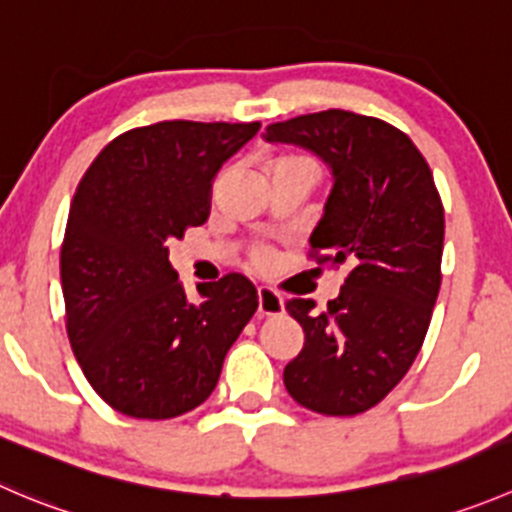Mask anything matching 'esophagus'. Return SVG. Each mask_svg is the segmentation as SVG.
Masks as SVG:
<instances>
[{
    "label": "esophagus",
    "mask_w": 512,
    "mask_h": 512,
    "mask_svg": "<svg viewBox=\"0 0 512 512\" xmlns=\"http://www.w3.org/2000/svg\"><path fill=\"white\" fill-rule=\"evenodd\" d=\"M285 310V300L270 287H257V312L260 315H280Z\"/></svg>",
    "instance_id": "obj_1"
}]
</instances>
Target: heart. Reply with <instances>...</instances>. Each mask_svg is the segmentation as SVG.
I'll return each mask as SVG.
<instances>
[{
  "label": "heart",
  "instance_id": "obj_1",
  "mask_svg": "<svg viewBox=\"0 0 512 512\" xmlns=\"http://www.w3.org/2000/svg\"><path fill=\"white\" fill-rule=\"evenodd\" d=\"M282 162H297V157H290V160H282ZM282 162H277V165H282Z\"/></svg>",
  "mask_w": 512,
  "mask_h": 512
}]
</instances>
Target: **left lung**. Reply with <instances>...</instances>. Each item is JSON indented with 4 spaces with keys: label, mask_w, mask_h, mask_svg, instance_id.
<instances>
[{
    "label": "left lung",
    "mask_w": 512,
    "mask_h": 512,
    "mask_svg": "<svg viewBox=\"0 0 512 512\" xmlns=\"http://www.w3.org/2000/svg\"><path fill=\"white\" fill-rule=\"evenodd\" d=\"M265 140L310 150L330 167L310 247L347 267L325 312L302 297L285 305L305 345L282 380L307 410L365 413L410 370L438 300L445 215L433 172L398 127L345 109L275 122Z\"/></svg>",
    "instance_id": "1"
}]
</instances>
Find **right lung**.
Masks as SVG:
<instances>
[{
  "label": "right lung",
  "mask_w": 512,
  "mask_h": 512,
  "mask_svg": "<svg viewBox=\"0 0 512 512\" xmlns=\"http://www.w3.org/2000/svg\"><path fill=\"white\" fill-rule=\"evenodd\" d=\"M260 122H157L109 142L74 192L64 230L67 335L94 393L122 415L167 420L205 403L257 310L230 272L190 302L170 240L210 217L212 182Z\"/></svg>",
  "instance_id": "right-lung-1"
}]
</instances>
